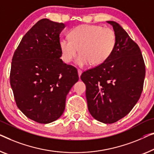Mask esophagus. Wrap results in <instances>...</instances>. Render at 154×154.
I'll use <instances>...</instances> for the list:
<instances>
[{
    "mask_svg": "<svg viewBox=\"0 0 154 154\" xmlns=\"http://www.w3.org/2000/svg\"><path fill=\"white\" fill-rule=\"evenodd\" d=\"M77 72H78V75H79V77L81 76V75H82V71L80 70V69H78L77 70Z\"/></svg>",
    "mask_w": 154,
    "mask_h": 154,
    "instance_id": "1",
    "label": "esophagus"
}]
</instances>
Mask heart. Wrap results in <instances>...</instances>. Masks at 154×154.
Listing matches in <instances>:
<instances>
[{"label":"heart","instance_id":"b5f03b06","mask_svg":"<svg viewBox=\"0 0 154 154\" xmlns=\"http://www.w3.org/2000/svg\"><path fill=\"white\" fill-rule=\"evenodd\" d=\"M70 38L62 37L59 46L63 60L69 63L77 59L78 65L98 66L105 62L113 53L116 45V34L113 29L96 25H82L69 32Z\"/></svg>","mask_w":154,"mask_h":154}]
</instances>
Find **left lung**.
Instances as JSON below:
<instances>
[{
  "label": "left lung",
  "instance_id": "left-lung-1",
  "mask_svg": "<svg viewBox=\"0 0 154 154\" xmlns=\"http://www.w3.org/2000/svg\"><path fill=\"white\" fill-rule=\"evenodd\" d=\"M116 34L113 53L100 65L85 71L88 111L95 120L112 124L131 111L143 92L145 65L140 49L118 23L107 21Z\"/></svg>",
  "mask_w": 154,
  "mask_h": 154
}]
</instances>
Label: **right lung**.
I'll use <instances>...</instances> for the list:
<instances>
[{
  "instance_id": "obj_1",
  "label": "right lung",
  "mask_w": 154,
  "mask_h": 154,
  "mask_svg": "<svg viewBox=\"0 0 154 154\" xmlns=\"http://www.w3.org/2000/svg\"><path fill=\"white\" fill-rule=\"evenodd\" d=\"M65 25L43 18L25 34L14 53L10 84L16 104L30 120L48 124L63 114L77 70L60 59Z\"/></svg>"
}]
</instances>
